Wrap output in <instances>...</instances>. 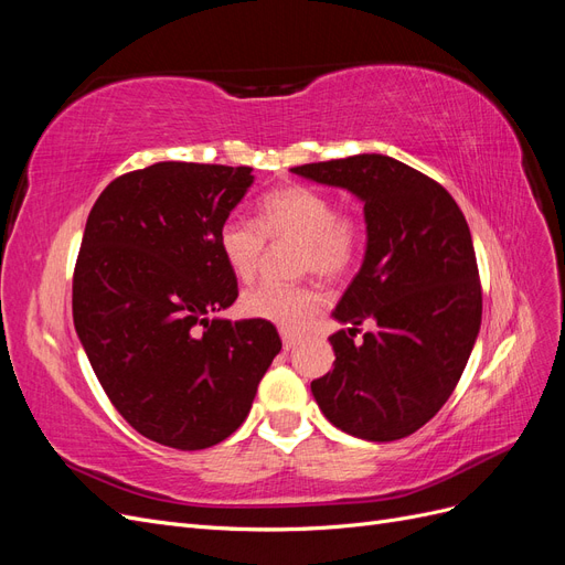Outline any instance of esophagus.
Returning <instances> with one entry per match:
<instances>
[{
  "instance_id": "1",
  "label": "esophagus",
  "mask_w": 565,
  "mask_h": 565,
  "mask_svg": "<svg viewBox=\"0 0 565 565\" xmlns=\"http://www.w3.org/2000/svg\"><path fill=\"white\" fill-rule=\"evenodd\" d=\"M297 344H299V337H297V334H292V332H282V347H285V351H292V349H297Z\"/></svg>"
}]
</instances>
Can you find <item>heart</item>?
<instances>
[{"label":"heart","mask_w":565,"mask_h":565,"mask_svg":"<svg viewBox=\"0 0 565 565\" xmlns=\"http://www.w3.org/2000/svg\"><path fill=\"white\" fill-rule=\"evenodd\" d=\"M256 227L245 218H228L218 228V252L235 278L252 280L262 264L266 241H297V270L332 280L347 273L361 247V221L334 212L328 195L306 185H282L262 198ZM320 309L311 285H259L241 297L247 318L266 320L280 330H301Z\"/></svg>","instance_id":"obj_1"}]
</instances>
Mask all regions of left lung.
<instances>
[{
    "mask_svg": "<svg viewBox=\"0 0 565 565\" xmlns=\"http://www.w3.org/2000/svg\"><path fill=\"white\" fill-rule=\"evenodd\" d=\"M363 202L365 256L332 318L334 367L311 393L337 429L363 440L415 434L446 405L481 330L471 231L434 179L380 152L292 167ZM379 324L353 342L356 324Z\"/></svg>",
    "mask_w": 565,
    "mask_h": 565,
    "instance_id": "8db88e82",
    "label": "left lung"
}]
</instances>
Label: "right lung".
Listing matches in <instances>:
<instances>
[{"label":"right lung","instance_id":"obj_1","mask_svg":"<svg viewBox=\"0 0 565 565\" xmlns=\"http://www.w3.org/2000/svg\"><path fill=\"white\" fill-rule=\"evenodd\" d=\"M252 183V167L158 162L115 179L89 212L75 330L117 413L160 446L228 438L282 349L270 322L218 316L237 299L218 228Z\"/></svg>","mask_w":565,"mask_h":565}]
</instances>
